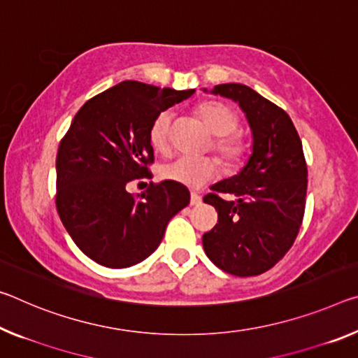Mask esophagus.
<instances>
[{
    "label": "esophagus",
    "instance_id": "1",
    "mask_svg": "<svg viewBox=\"0 0 358 358\" xmlns=\"http://www.w3.org/2000/svg\"><path fill=\"white\" fill-rule=\"evenodd\" d=\"M202 202V197L197 192H191V206H199Z\"/></svg>",
    "mask_w": 358,
    "mask_h": 358
}]
</instances>
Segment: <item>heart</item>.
I'll return each mask as SVG.
<instances>
[{"label": "heart", "instance_id": "obj_1", "mask_svg": "<svg viewBox=\"0 0 358 358\" xmlns=\"http://www.w3.org/2000/svg\"><path fill=\"white\" fill-rule=\"evenodd\" d=\"M197 113L207 124V127L217 135L213 141V150L218 152L226 166L237 167L247 155V145L242 135L236 132L239 127V116L234 110L221 101H206ZM170 129H172V113L164 110L152 119L148 138L150 143L157 151L169 148ZM218 173V164L212 157L206 156H178L164 164L161 167V177L164 180L188 186L191 189L202 188Z\"/></svg>", "mask_w": 358, "mask_h": 358}]
</instances>
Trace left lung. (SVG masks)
<instances>
[{
    "label": "left lung",
    "instance_id": "8db88e82",
    "mask_svg": "<svg viewBox=\"0 0 358 358\" xmlns=\"http://www.w3.org/2000/svg\"><path fill=\"white\" fill-rule=\"evenodd\" d=\"M212 92L245 113L253 152L239 175L203 197L218 212V223L202 236L203 250L228 274L259 275L285 257L301 228L308 191L303 145L290 116L252 87L229 83Z\"/></svg>",
    "mask_w": 358,
    "mask_h": 358
}]
</instances>
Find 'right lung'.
Instances as JSON below:
<instances>
[{
    "label": "right lung",
    "mask_w": 358,
    "mask_h": 358,
    "mask_svg": "<svg viewBox=\"0 0 358 358\" xmlns=\"http://www.w3.org/2000/svg\"><path fill=\"white\" fill-rule=\"evenodd\" d=\"M192 94L124 81L87 100L71 121L55 159V206L73 242L95 263L122 269L148 258L170 218L189 203V191L175 181H151L137 196L126 186L152 177V119Z\"/></svg>",
    "instance_id": "obj_1"
}]
</instances>
